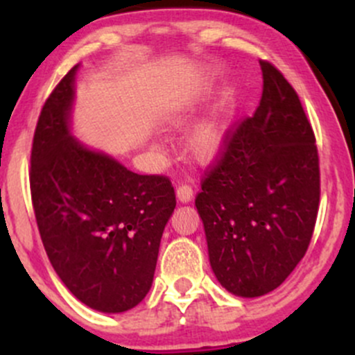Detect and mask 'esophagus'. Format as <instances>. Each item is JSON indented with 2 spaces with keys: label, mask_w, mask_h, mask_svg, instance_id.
I'll return each mask as SVG.
<instances>
[{
  "label": "esophagus",
  "mask_w": 355,
  "mask_h": 355,
  "mask_svg": "<svg viewBox=\"0 0 355 355\" xmlns=\"http://www.w3.org/2000/svg\"><path fill=\"white\" fill-rule=\"evenodd\" d=\"M191 197H193V190H191V187L189 183H182V185H178L177 189V198L180 200L182 203H189L191 200Z\"/></svg>",
  "instance_id": "34e87169"
}]
</instances>
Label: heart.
Here are the masks:
<instances>
[{"instance_id":"obj_1","label":"heart","mask_w":355,"mask_h":355,"mask_svg":"<svg viewBox=\"0 0 355 355\" xmlns=\"http://www.w3.org/2000/svg\"><path fill=\"white\" fill-rule=\"evenodd\" d=\"M190 116V108H180L170 115L168 123L172 126L182 125ZM225 118L222 112L211 113L210 116L203 118L193 128L187 133L185 148L195 160L210 162L220 153L225 140Z\"/></svg>"}]
</instances>
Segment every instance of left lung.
<instances>
[{"label": "left lung", "instance_id": "left-lung-1", "mask_svg": "<svg viewBox=\"0 0 355 355\" xmlns=\"http://www.w3.org/2000/svg\"><path fill=\"white\" fill-rule=\"evenodd\" d=\"M260 68V105L227 133L195 198L211 270L245 299L275 291L302 260L320 197L315 137L299 96L275 67Z\"/></svg>", "mask_w": 355, "mask_h": 355}]
</instances>
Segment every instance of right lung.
<instances>
[{
    "instance_id": "obj_1",
    "label": "right lung",
    "mask_w": 355,
    "mask_h": 355,
    "mask_svg": "<svg viewBox=\"0 0 355 355\" xmlns=\"http://www.w3.org/2000/svg\"><path fill=\"white\" fill-rule=\"evenodd\" d=\"M80 64L46 100L31 148V198L44 250L61 282L93 311L120 313L148 294L175 191L73 137Z\"/></svg>"
}]
</instances>
